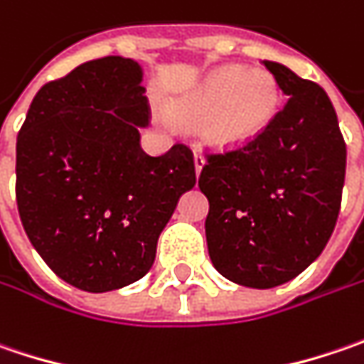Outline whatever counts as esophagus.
Segmentation results:
<instances>
[{
  "mask_svg": "<svg viewBox=\"0 0 364 364\" xmlns=\"http://www.w3.org/2000/svg\"><path fill=\"white\" fill-rule=\"evenodd\" d=\"M193 161H196V175L199 177L201 168H203V165H205V156H203L199 151H196V154H193Z\"/></svg>",
  "mask_w": 364,
  "mask_h": 364,
  "instance_id": "1",
  "label": "esophagus"
}]
</instances>
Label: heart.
Wrapping results in <instances>:
<instances>
[{"label": "heart", "instance_id": "obj_1", "mask_svg": "<svg viewBox=\"0 0 364 364\" xmlns=\"http://www.w3.org/2000/svg\"><path fill=\"white\" fill-rule=\"evenodd\" d=\"M281 89L262 69L218 67L179 95L171 109L177 118L199 122L201 138L222 151L259 140L275 122Z\"/></svg>", "mask_w": 364, "mask_h": 364}]
</instances>
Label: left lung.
Here are the masks:
<instances>
[{
	"mask_svg": "<svg viewBox=\"0 0 364 364\" xmlns=\"http://www.w3.org/2000/svg\"><path fill=\"white\" fill-rule=\"evenodd\" d=\"M262 65L289 100L259 140L208 154L199 175L213 267L252 289L283 285L322 255L346 173V144L324 89L281 63Z\"/></svg>",
	"mask_w": 364,
	"mask_h": 364,
	"instance_id": "8db88e82",
	"label": "left lung"
}]
</instances>
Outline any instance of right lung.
Instances as JSON below:
<instances>
[{"mask_svg":"<svg viewBox=\"0 0 364 364\" xmlns=\"http://www.w3.org/2000/svg\"><path fill=\"white\" fill-rule=\"evenodd\" d=\"M142 67L103 56L46 83L16 142V201L26 234L69 285L126 287L151 271L159 236L196 185L193 152L140 149L151 105Z\"/></svg>","mask_w":364,"mask_h":364,"instance_id":"1","label":"right lung"}]
</instances>
